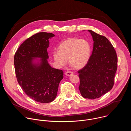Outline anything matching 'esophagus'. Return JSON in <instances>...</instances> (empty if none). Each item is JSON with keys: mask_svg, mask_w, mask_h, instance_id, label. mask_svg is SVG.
<instances>
[{"mask_svg": "<svg viewBox=\"0 0 131 131\" xmlns=\"http://www.w3.org/2000/svg\"><path fill=\"white\" fill-rule=\"evenodd\" d=\"M65 74H66V76H68V77H69V76H71L72 74H73V73H72L71 71H68L66 72V73H65Z\"/></svg>", "mask_w": 131, "mask_h": 131, "instance_id": "1", "label": "esophagus"}]
</instances>
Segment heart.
<instances>
[{
  "label": "heart",
  "instance_id": "b5f03b06",
  "mask_svg": "<svg viewBox=\"0 0 131 131\" xmlns=\"http://www.w3.org/2000/svg\"><path fill=\"white\" fill-rule=\"evenodd\" d=\"M91 52L88 41L73 37L63 41L59 47V51L53 52V57L60 67L65 66L68 61L69 65L73 69H80L88 63Z\"/></svg>",
  "mask_w": 131,
  "mask_h": 131
}]
</instances>
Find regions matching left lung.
<instances>
[{
    "label": "left lung",
    "mask_w": 131,
    "mask_h": 131,
    "mask_svg": "<svg viewBox=\"0 0 131 131\" xmlns=\"http://www.w3.org/2000/svg\"><path fill=\"white\" fill-rule=\"evenodd\" d=\"M92 36L93 49L87 64L79 73V89L82 97L94 100L113 88L117 69L116 52L105 36L88 30Z\"/></svg>",
    "instance_id": "left-lung-1"
}]
</instances>
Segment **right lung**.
<instances>
[{
	"instance_id": "1",
	"label": "right lung",
	"mask_w": 131,
	"mask_h": 131,
	"mask_svg": "<svg viewBox=\"0 0 131 131\" xmlns=\"http://www.w3.org/2000/svg\"><path fill=\"white\" fill-rule=\"evenodd\" d=\"M54 36L52 33H37L27 39L14 55L18 84L28 97L41 103L54 100L63 79V71L52 68L47 60L49 39Z\"/></svg>"
}]
</instances>
